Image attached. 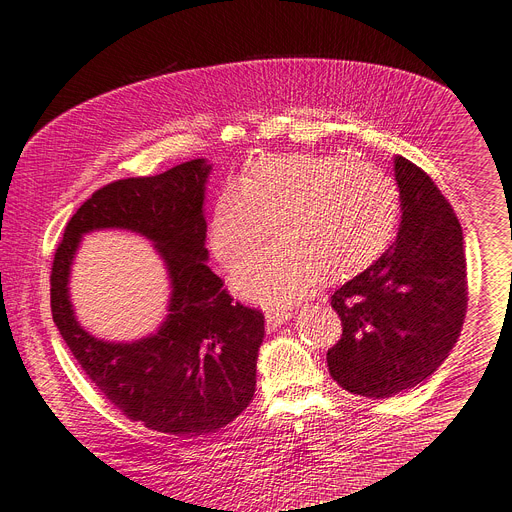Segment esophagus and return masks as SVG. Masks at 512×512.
Returning a JSON list of instances; mask_svg holds the SVG:
<instances>
[{"instance_id":"obj_1","label":"esophagus","mask_w":512,"mask_h":512,"mask_svg":"<svg viewBox=\"0 0 512 512\" xmlns=\"http://www.w3.org/2000/svg\"><path fill=\"white\" fill-rule=\"evenodd\" d=\"M290 317H292V313H290V311H286V309H269V311L265 313L267 325H269L271 329L280 327V325H282V323H286Z\"/></svg>"}]
</instances>
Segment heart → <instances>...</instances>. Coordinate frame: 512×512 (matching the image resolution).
Listing matches in <instances>:
<instances>
[{
    "mask_svg": "<svg viewBox=\"0 0 512 512\" xmlns=\"http://www.w3.org/2000/svg\"><path fill=\"white\" fill-rule=\"evenodd\" d=\"M401 193L383 168L339 156L290 152L255 158L224 185L212 206L208 238L226 269L251 255L271 228L274 245L238 267L234 284L265 304H286L321 280L342 284L395 241Z\"/></svg>",
    "mask_w": 512,
    "mask_h": 512,
    "instance_id": "b5f03b06",
    "label": "heart"
}]
</instances>
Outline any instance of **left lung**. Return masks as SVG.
<instances>
[{"mask_svg":"<svg viewBox=\"0 0 512 512\" xmlns=\"http://www.w3.org/2000/svg\"><path fill=\"white\" fill-rule=\"evenodd\" d=\"M397 241L331 296L342 337L327 352L333 381L385 399L424 383L457 344L467 313L463 230L428 173L395 156Z\"/></svg>","mask_w":512,"mask_h":512,"instance_id":"8db88e82","label":"left lung"}]
</instances>
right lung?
<instances>
[{
	"label": "right lung",
	"mask_w": 512,
	"mask_h": 512,
	"mask_svg": "<svg viewBox=\"0 0 512 512\" xmlns=\"http://www.w3.org/2000/svg\"><path fill=\"white\" fill-rule=\"evenodd\" d=\"M201 158L156 177L113 181L94 191L67 222L51 265V313L67 348L96 389L131 422L150 430L199 436L241 416L255 393L263 313L222 288L206 265ZM96 227H127L157 243L174 282L163 329L135 345H107L73 319L66 278L79 236Z\"/></svg>",
	"instance_id": "right-lung-1"
}]
</instances>
